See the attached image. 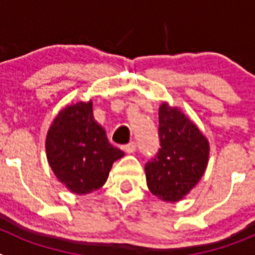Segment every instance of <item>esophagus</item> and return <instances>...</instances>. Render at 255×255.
Wrapping results in <instances>:
<instances>
[{
    "label": "esophagus",
    "mask_w": 255,
    "mask_h": 255,
    "mask_svg": "<svg viewBox=\"0 0 255 255\" xmlns=\"http://www.w3.org/2000/svg\"><path fill=\"white\" fill-rule=\"evenodd\" d=\"M136 150V143L135 141H130L129 144L125 145V152L126 153H134Z\"/></svg>",
    "instance_id": "34e87169"
}]
</instances>
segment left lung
<instances>
[{"label":"left lung","mask_w":255,"mask_h":255,"mask_svg":"<svg viewBox=\"0 0 255 255\" xmlns=\"http://www.w3.org/2000/svg\"><path fill=\"white\" fill-rule=\"evenodd\" d=\"M159 149L145 163L150 193L164 202H177L203 176L209 155L207 138L177 107H159Z\"/></svg>","instance_id":"left-lung-1"}]
</instances>
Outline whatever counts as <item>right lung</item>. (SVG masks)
<instances>
[{"mask_svg": "<svg viewBox=\"0 0 255 255\" xmlns=\"http://www.w3.org/2000/svg\"><path fill=\"white\" fill-rule=\"evenodd\" d=\"M46 152L56 177L79 195L103 186L114 162L124 155L94 121L92 102L67 106L56 116L47 132Z\"/></svg>", "mask_w": 255, "mask_h": 255, "instance_id": "right-lung-1", "label": "right lung"}]
</instances>
